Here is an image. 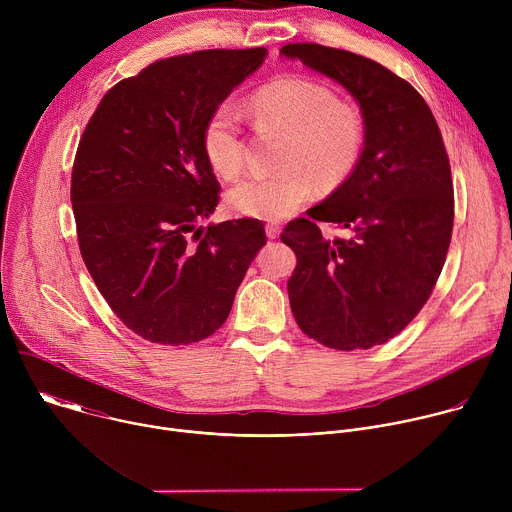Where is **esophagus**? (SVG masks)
<instances>
[{
    "instance_id": "34e87169",
    "label": "esophagus",
    "mask_w": 512,
    "mask_h": 512,
    "mask_svg": "<svg viewBox=\"0 0 512 512\" xmlns=\"http://www.w3.org/2000/svg\"><path fill=\"white\" fill-rule=\"evenodd\" d=\"M279 225L277 223H267V227H265V233H267V237L269 239H277L279 237Z\"/></svg>"
}]
</instances>
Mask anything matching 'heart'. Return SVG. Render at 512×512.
<instances>
[{"instance_id": "heart-1", "label": "heart", "mask_w": 512, "mask_h": 512, "mask_svg": "<svg viewBox=\"0 0 512 512\" xmlns=\"http://www.w3.org/2000/svg\"><path fill=\"white\" fill-rule=\"evenodd\" d=\"M255 129L283 137L277 172L251 176L227 194L235 214L279 221L306 204L316 186L334 192L354 172L367 137L362 113L324 85L283 77L259 87L249 99ZM202 152L216 176L235 180L245 168V139L237 111L216 105L202 125Z\"/></svg>"}]
</instances>
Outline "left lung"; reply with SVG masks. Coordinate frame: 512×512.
<instances>
[{
    "label": "left lung",
    "mask_w": 512,
    "mask_h": 512,
    "mask_svg": "<svg viewBox=\"0 0 512 512\" xmlns=\"http://www.w3.org/2000/svg\"><path fill=\"white\" fill-rule=\"evenodd\" d=\"M281 54L340 83L367 125L350 178L281 233L298 257L287 294L302 332L328 348L367 350L419 314L446 263L454 184L442 131L423 97L371 58L312 42ZM320 222L353 237L322 238Z\"/></svg>",
    "instance_id": "8db88e82"
}]
</instances>
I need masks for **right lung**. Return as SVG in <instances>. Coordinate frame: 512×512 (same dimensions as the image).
I'll use <instances>...</instances> for the list:
<instances>
[{"mask_svg":"<svg viewBox=\"0 0 512 512\" xmlns=\"http://www.w3.org/2000/svg\"><path fill=\"white\" fill-rule=\"evenodd\" d=\"M265 56L156 60L109 89L81 135L70 178L79 249L115 316L145 340L182 346L214 334L267 241L257 218L196 227L221 200L202 125Z\"/></svg>","mask_w":512,"mask_h":512,"instance_id":"right-lung-1","label":"right lung"}]
</instances>
